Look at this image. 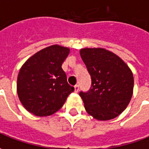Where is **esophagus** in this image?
<instances>
[{"label":"esophagus","mask_w":149,"mask_h":149,"mask_svg":"<svg viewBox=\"0 0 149 149\" xmlns=\"http://www.w3.org/2000/svg\"><path fill=\"white\" fill-rule=\"evenodd\" d=\"M79 86L78 84H76L74 86V92H79Z\"/></svg>","instance_id":"obj_1"}]
</instances>
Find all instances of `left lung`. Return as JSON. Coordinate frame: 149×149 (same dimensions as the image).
Here are the masks:
<instances>
[{
  "instance_id": "left-lung-1",
  "label": "left lung",
  "mask_w": 149,
  "mask_h": 149,
  "mask_svg": "<svg viewBox=\"0 0 149 149\" xmlns=\"http://www.w3.org/2000/svg\"><path fill=\"white\" fill-rule=\"evenodd\" d=\"M92 79V87L79 92L88 114L100 121L113 119L127 107L133 94L134 77L118 56L102 48L79 51Z\"/></svg>"
}]
</instances>
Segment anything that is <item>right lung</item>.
Listing matches in <instances>:
<instances>
[{
  "mask_svg": "<svg viewBox=\"0 0 149 149\" xmlns=\"http://www.w3.org/2000/svg\"><path fill=\"white\" fill-rule=\"evenodd\" d=\"M69 53V48L51 45L35 53L22 65L17 92L23 107L34 115H52L74 92L61 68Z\"/></svg>",
  "mask_w": 149,
  "mask_h": 149,
  "instance_id": "1",
  "label": "right lung"
}]
</instances>
